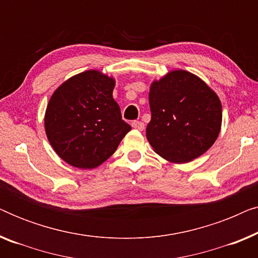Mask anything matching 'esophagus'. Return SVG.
<instances>
[{"label": "esophagus", "mask_w": 258, "mask_h": 258, "mask_svg": "<svg viewBox=\"0 0 258 258\" xmlns=\"http://www.w3.org/2000/svg\"><path fill=\"white\" fill-rule=\"evenodd\" d=\"M132 125H133L134 129L140 130V132H142V130L144 129V123L141 122V121H134L132 123Z\"/></svg>", "instance_id": "esophagus-1"}]
</instances>
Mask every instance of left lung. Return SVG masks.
Segmentation results:
<instances>
[{
  "label": "left lung",
  "instance_id": "8db88e82",
  "mask_svg": "<svg viewBox=\"0 0 258 258\" xmlns=\"http://www.w3.org/2000/svg\"><path fill=\"white\" fill-rule=\"evenodd\" d=\"M151 119L147 139L154 151L171 163H188L217 140L222 104L199 76L172 70L150 84Z\"/></svg>",
  "mask_w": 258,
  "mask_h": 258
}]
</instances>
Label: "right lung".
<instances>
[{
    "mask_svg": "<svg viewBox=\"0 0 258 258\" xmlns=\"http://www.w3.org/2000/svg\"><path fill=\"white\" fill-rule=\"evenodd\" d=\"M115 79L87 70L64 81L44 115L49 143L67 163L94 169L107 161L132 130L112 98Z\"/></svg>",
    "mask_w": 258,
    "mask_h": 258,
    "instance_id": "obj_1",
    "label": "right lung"
}]
</instances>
